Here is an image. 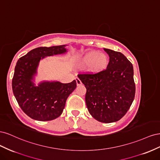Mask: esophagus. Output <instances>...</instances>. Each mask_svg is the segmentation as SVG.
<instances>
[{"label":"esophagus","mask_w":160,"mask_h":160,"mask_svg":"<svg viewBox=\"0 0 160 160\" xmlns=\"http://www.w3.org/2000/svg\"><path fill=\"white\" fill-rule=\"evenodd\" d=\"M75 81H76L77 85H81L82 84L81 80L78 78V77H76V78H75Z\"/></svg>","instance_id":"esophagus-1"}]
</instances>
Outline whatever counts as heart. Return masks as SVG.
<instances>
[{
    "label": "heart",
    "mask_w": 160,
    "mask_h": 160,
    "mask_svg": "<svg viewBox=\"0 0 160 160\" xmlns=\"http://www.w3.org/2000/svg\"><path fill=\"white\" fill-rule=\"evenodd\" d=\"M109 62V58L105 53L98 51H91L82 57L79 61L81 67H89V71L97 73L105 70Z\"/></svg>",
    "instance_id": "obj_1"
}]
</instances>
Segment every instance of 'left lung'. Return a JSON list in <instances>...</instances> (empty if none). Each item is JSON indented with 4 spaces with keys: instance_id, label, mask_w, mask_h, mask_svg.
Here are the masks:
<instances>
[{
    "instance_id": "1",
    "label": "left lung",
    "mask_w": 160,
    "mask_h": 160,
    "mask_svg": "<svg viewBox=\"0 0 160 160\" xmlns=\"http://www.w3.org/2000/svg\"><path fill=\"white\" fill-rule=\"evenodd\" d=\"M109 57L107 69L97 73L83 72L78 77L87 89L89 113L102 123L118 122L126 114L135 98L133 65L122 52L104 49Z\"/></svg>"
}]
</instances>
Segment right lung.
Returning a JSON list of instances; mask_svg holds the SVG:
<instances>
[{"label":"right lung","instance_id":"1","mask_svg":"<svg viewBox=\"0 0 160 160\" xmlns=\"http://www.w3.org/2000/svg\"><path fill=\"white\" fill-rule=\"evenodd\" d=\"M65 47H38L17 62L12 81L13 93L24 113L33 119L45 122L59 117L67 98L76 88L75 80L69 83L43 82L38 87L32 81L41 59L65 52Z\"/></svg>","mask_w":160,"mask_h":160}]
</instances>
